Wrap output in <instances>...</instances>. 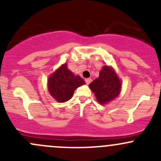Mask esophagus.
<instances>
[{
  "label": "esophagus",
  "mask_w": 161,
  "mask_h": 161,
  "mask_svg": "<svg viewBox=\"0 0 161 161\" xmlns=\"http://www.w3.org/2000/svg\"><path fill=\"white\" fill-rule=\"evenodd\" d=\"M86 82L87 84H90L91 82H92V79H90V78H88V79H85Z\"/></svg>",
  "instance_id": "obj_1"
}]
</instances>
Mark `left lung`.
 Returning <instances> with one entry per match:
<instances>
[{
	"instance_id": "8db88e82",
	"label": "left lung",
	"mask_w": 161,
	"mask_h": 161,
	"mask_svg": "<svg viewBox=\"0 0 161 161\" xmlns=\"http://www.w3.org/2000/svg\"><path fill=\"white\" fill-rule=\"evenodd\" d=\"M90 87L101 104L108 103L120 93L121 82L111 67L105 65L100 71V76L90 84Z\"/></svg>"
}]
</instances>
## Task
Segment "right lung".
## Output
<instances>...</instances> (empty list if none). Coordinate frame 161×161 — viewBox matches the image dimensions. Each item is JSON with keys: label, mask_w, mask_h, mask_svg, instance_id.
<instances>
[{"label": "right lung", "mask_w": 161, "mask_h": 161, "mask_svg": "<svg viewBox=\"0 0 161 161\" xmlns=\"http://www.w3.org/2000/svg\"><path fill=\"white\" fill-rule=\"evenodd\" d=\"M83 84L85 81L79 75H75L64 64L48 79V90L57 101L64 103L70 100L74 91Z\"/></svg>", "instance_id": "add662e5"}]
</instances>
